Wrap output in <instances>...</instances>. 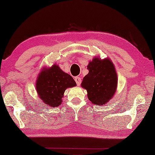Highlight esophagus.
Listing matches in <instances>:
<instances>
[{"mask_svg": "<svg viewBox=\"0 0 155 155\" xmlns=\"http://www.w3.org/2000/svg\"><path fill=\"white\" fill-rule=\"evenodd\" d=\"M75 81L76 82V84H77V85L80 86V84H81V82H82L81 78H80V77H75Z\"/></svg>", "mask_w": 155, "mask_h": 155, "instance_id": "1", "label": "esophagus"}]
</instances>
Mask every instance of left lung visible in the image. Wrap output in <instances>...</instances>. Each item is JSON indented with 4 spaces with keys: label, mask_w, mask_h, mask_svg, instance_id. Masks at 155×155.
<instances>
[{
    "label": "left lung",
    "mask_w": 155,
    "mask_h": 155,
    "mask_svg": "<svg viewBox=\"0 0 155 155\" xmlns=\"http://www.w3.org/2000/svg\"><path fill=\"white\" fill-rule=\"evenodd\" d=\"M89 73L83 78L82 87L87 91V97L92 103L103 105L111 99L117 86L115 68L109 59L95 58L87 65Z\"/></svg>",
    "instance_id": "8db88e82"
}]
</instances>
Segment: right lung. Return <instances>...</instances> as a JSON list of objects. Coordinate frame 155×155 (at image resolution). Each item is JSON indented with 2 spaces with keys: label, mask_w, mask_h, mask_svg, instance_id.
<instances>
[{
  "label": "right lung",
  "mask_w": 155,
  "mask_h": 155,
  "mask_svg": "<svg viewBox=\"0 0 155 155\" xmlns=\"http://www.w3.org/2000/svg\"><path fill=\"white\" fill-rule=\"evenodd\" d=\"M76 85L73 78L54 65L49 69H44L37 78L36 87L38 94L46 104L58 107L62 101L65 90Z\"/></svg>",
  "instance_id": "1"
}]
</instances>
